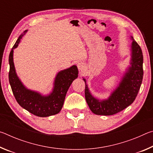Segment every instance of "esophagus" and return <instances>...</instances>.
<instances>
[{"instance_id": "esophagus-1", "label": "esophagus", "mask_w": 153, "mask_h": 153, "mask_svg": "<svg viewBox=\"0 0 153 153\" xmlns=\"http://www.w3.org/2000/svg\"><path fill=\"white\" fill-rule=\"evenodd\" d=\"M84 67H85L84 64L82 63V62H80V63H78V64H77V67H78V69L81 71H82L83 69H84Z\"/></svg>"}]
</instances>
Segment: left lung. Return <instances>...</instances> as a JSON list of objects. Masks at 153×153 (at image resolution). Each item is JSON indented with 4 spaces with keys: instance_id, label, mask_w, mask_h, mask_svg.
Masks as SVG:
<instances>
[{
    "instance_id": "8db88e82",
    "label": "left lung",
    "mask_w": 153,
    "mask_h": 153,
    "mask_svg": "<svg viewBox=\"0 0 153 153\" xmlns=\"http://www.w3.org/2000/svg\"><path fill=\"white\" fill-rule=\"evenodd\" d=\"M131 44V66L123 77L119 86L107 100H99L89 92L84 79L85 98L90 110L96 115H115L132 103L138 95L143 79V55L140 46L135 40Z\"/></svg>"
}]
</instances>
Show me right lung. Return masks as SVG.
<instances>
[{"mask_svg":"<svg viewBox=\"0 0 153 153\" xmlns=\"http://www.w3.org/2000/svg\"><path fill=\"white\" fill-rule=\"evenodd\" d=\"M27 30L24 31L18 38L13 46L9 56V80L12 92L21 107L38 117H48L57 114L61 110L69 86L74 80L77 78L78 70L76 65L59 72L55 80V86L51 94L46 97L39 93L25 88L17 76L13 63V49L17 48L21 38Z\"/></svg>","mask_w":153,"mask_h":153,"instance_id":"obj_1","label":"right lung"}]
</instances>
